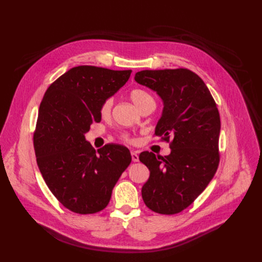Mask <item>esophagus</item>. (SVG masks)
I'll return each mask as SVG.
<instances>
[{
  "mask_svg": "<svg viewBox=\"0 0 262 262\" xmlns=\"http://www.w3.org/2000/svg\"><path fill=\"white\" fill-rule=\"evenodd\" d=\"M131 157H132V161L133 162H138L139 161V155L136 151H132L131 152Z\"/></svg>",
  "mask_w": 262,
  "mask_h": 262,
  "instance_id": "obj_1",
  "label": "esophagus"
}]
</instances>
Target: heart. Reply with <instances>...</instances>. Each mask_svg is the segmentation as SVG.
Segmentation results:
<instances>
[{
  "label": "heart",
  "mask_w": 262,
  "mask_h": 262,
  "mask_svg": "<svg viewBox=\"0 0 262 262\" xmlns=\"http://www.w3.org/2000/svg\"><path fill=\"white\" fill-rule=\"evenodd\" d=\"M130 98L132 102L136 105V107H138L139 110L144 106L145 104L149 103V102H155L154 98L149 95L147 92L143 91V90H133L130 94ZM112 105H113V99L112 98H107L105 99V100L101 103L100 105V110H99V112H100V115L102 117H106L110 115L111 113V110H112ZM122 139L128 141L129 138L128 135L123 134L122 135Z\"/></svg>",
  "instance_id": "heart-1"
}]
</instances>
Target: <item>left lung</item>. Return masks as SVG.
<instances>
[{
	"instance_id": "left-lung-1",
	"label": "left lung",
	"mask_w": 262,
	"mask_h": 262,
	"mask_svg": "<svg viewBox=\"0 0 262 262\" xmlns=\"http://www.w3.org/2000/svg\"><path fill=\"white\" fill-rule=\"evenodd\" d=\"M134 80L156 92L163 111L155 134L170 141V154L156 157L144 151L140 161L150 176L142 188L145 205L161 214L188 208L215 175L221 119L214 99L196 73L189 69L143 70Z\"/></svg>"
}]
</instances>
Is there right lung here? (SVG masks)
<instances>
[{
  "label": "right lung",
  "instance_id": "1",
  "mask_svg": "<svg viewBox=\"0 0 262 262\" xmlns=\"http://www.w3.org/2000/svg\"><path fill=\"white\" fill-rule=\"evenodd\" d=\"M132 70L73 67L47 90L34 133L37 165L50 191L72 212L103 210L131 163L129 149L107 144L96 151L85 139L100 122V105L127 83Z\"/></svg>",
  "mask_w": 262,
  "mask_h": 262
}]
</instances>
